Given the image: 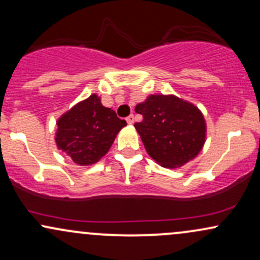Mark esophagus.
Returning <instances> with one entry per match:
<instances>
[{
    "instance_id": "34e87169",
    "label": "esophagus",
    "mask_w": 260,
    "mask_h": 260,
    "mask_svg": "<svg viewBox=\"0 0 260 260\" xmlns=\"http://www.w3.org/2000/svg\"><path fill=\"white\" fill-rule=\"evenodd\" d=\"M126 121H127L128 124H133V123H134V116H133V115H129V116H128V117L126 118Z\"/></svg>"
}]
</instances>
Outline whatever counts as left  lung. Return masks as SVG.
Returning <instances> with one entry per match:
<instances>
[{
	"label": "left lung",
	"mask_w": 260,
	"mask_h": 260,
	"mask_svg": "<svg viewBox=\"0 0 260 260\" xmlns=\"http://www.w3.org/2000/svg\"><path fill=\"white\" fill-rule=\"evenodd\" d=\"M134 123L145 150L162 168H181L201 153L207 123L198 107L175 95H149L136 106Z\"/></svg>",
	"instance_id": "1"
}]
</instances>
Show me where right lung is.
<instances>
[{
	"mask_svg": "<svg viewBox=\"0 0 260 260\" xmlns=\"http://www.w3.org/2000/svg\"><path fill=\"white\" fill-rule=\"evenodd\" d=\"M55 142L77 165L89 166L105 156L126 121L101 104L96 94L76 104L56 122Z\"/></svg>",
	"mask_w": 260,
	"mask_h": 260,
	"instance_id": "add662e5",
	"label": "right lung"
}]
</instances>
